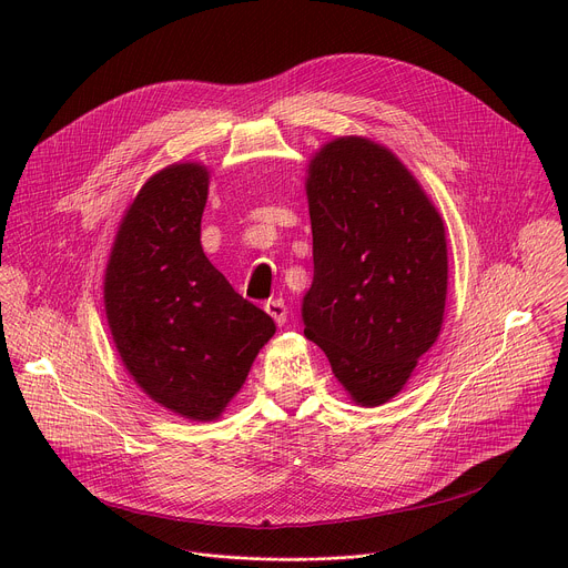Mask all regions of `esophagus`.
Segmentation results:
<instances>
[{"mask_svg":"<svg viewBox=\"0 0 568 568\" xmlns=\"http://www.w3.org/2000/svg\"><path fill=\"white\" fill-rule=\"evenodd\" d=\"M265 310H267V314L278 323V326H283V323L287 321V305H285L283 298H270V301L265 303Z\"/></svg>","mask_w":568,"mask_h":568,"instance_id":"34e87169","label":"esophagus"}]
</instances>
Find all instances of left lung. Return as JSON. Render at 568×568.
<instances>
[{
    "label": "left lung",
    "instance_id": "left-lung-1",
    "mask_svg": "<svg viewBox=\"0 0 568 568\" xmlns=\"http://www.w3.org/2000/svg\"><path fill=\"white\" fill-rule=\"evenodd\" d=\"M314 278L305 337L362 407L388 402L436 342L447 296L445 226L386 148L346 136L310 164Z\"/></svg>",
    "mask_w": 568,
    "mask_h": 568
}]
</instances>
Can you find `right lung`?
I'll use <instances>...</instances> for the list:
<instances>
[{"mask_svg": "<svg viewBox=\"0 0 568 568\" xmlns=\"http://www.w3.org/2000/svg\"><path fill=\"white\" fill-rule=\"evenodd\" d=\"M209 173L175 164L145 182L116 233L105 310L134 382L166 409L213 420L245 384L274 318L209 263L200 222Z\"/></svg>", "mask_w": 568, "mask_h": 568, "instance_id": "1", "label": "right lung"}]
</instances>
